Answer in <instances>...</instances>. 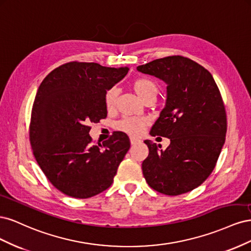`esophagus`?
Instances as JSON below:
<instances>
[{"label": "esophagus", "instance_id": "1", "mask_svg": "<svg viewBox=\"0 0 251 251\" xmlns=\"http://www.w3.org/2000/svg\"><path fill=\"white\" fill-rule=\"evenodd\" d=\"M130 141H131V144H137V143H139L140 142V139H138L137 137H134V136H131L130 137Z\"/></svg>", "mask_w": 251, "mask_h": 251}]
</instances>
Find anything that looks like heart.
<instances>
[{
  "instance_id": "1",
  "label": "heart",
  "mask_w": 251,
  "mask_h": 251,
  "mask_svg": "<svg viewBox=\"0 0 251 251\" xmlns=\"http://www.w3.org/2000/svg\"><path fill=\"white\" fill-rule=\"evenodd\" d=\"M133 89L143 101L155 100L158 93L156 83L149 78H137L133 81ZM118 95V89L116 87L110 88L104 96L105 107L112 109L116 102ZM147 121L139 117H124L115 124V127L118 131L125 132L131 135H138L142 132Z\"/></svg>"
}]
</instances>
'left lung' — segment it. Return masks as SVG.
I'll return each instance as SVG.
<instances>
[{"instance_id":"obj_1","label":"left lung","mask_w":251,"mask_h":251,"mask_svg":"<svg viewBox=\"0 0 251 251\" xmlns=\"http://www.w3.org/2000/svg\"><path fill=\"white\" fill-rule=\"evenodd\" d=\"M166 83V101L151 136L171 140L164 151L146 140L142 173L155 191L177 196L201 185L214 171L227 130L224 103L212 75L194 60L174 55L137 67Z\"/></svg>"}]
</instances>
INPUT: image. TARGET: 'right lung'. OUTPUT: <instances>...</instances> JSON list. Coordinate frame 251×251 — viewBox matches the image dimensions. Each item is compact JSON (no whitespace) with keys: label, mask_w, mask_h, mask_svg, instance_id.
<instances>
[{"label":"right lung","mask_w":251,"mask_h":251,"mask_svg":"<svg viewBox=\"0 0 251 251\" xmlns=\"http://www.w3.org/2000/svg\"><path fill=\"white\" fill-rule=\"evenodd\" d=\"M127 71L71 62L51 71L37 89L30 143L43 173L67 196L87 199L105 191L130 149L123 132L94 146L88 126L107 117L105 93Z\"/></svg>","instance_id":"1"}]
</instances>
